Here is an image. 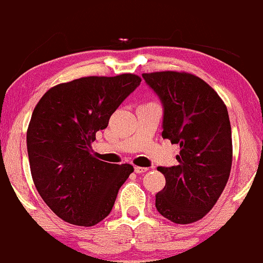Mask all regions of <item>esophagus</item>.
Wrapping results in <instances>:
<instances>
[{
    "instance_id": "esophagus-1",
    "label": "esophagus",
    "mask_w": 263,
    "mask_h": 263,
    "mask_svg": "<svg viewBox=\"0 0 263 263\" xmlns=\"http://www.w3.org/2000/svg\"><path fill=\"white\" fill-rule=\"evenodd\" d=\"M134 172H135V173H138V174L145 173V172H148V168H144V166H135Z\"/></svg>"
}]
</instances>
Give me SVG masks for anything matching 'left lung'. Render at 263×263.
Returning <instances> with one entry per match:
<instances>
[{
	"instance_id": "8db88e82",
	"label": "left lung",
	"mask_w": 263,
	"mask_h": 263,
	"mask_svg": "<svg viewBox=\"0 0 263 263\" xmlns=\"http://www.w3.org/2000/svg\"><path fill=\"white\" fill-rule=\"evenodd\" d=\"M163 105L162 137L179 144L178 165L159 166L165 177L155 207L179 224L203 218L230 178L232 133L227 108L205 81L187 72L143 74Z\"/></svg>"
}]
</instances>
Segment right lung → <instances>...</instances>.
Here are the masks:
<instances>
[{"mask_svg": "<svg viewBox=\"0 0 263 263\" xmlns=\"http://www.w3.org/2000/svg\"><path fill=\"white\" fill-rule=\"evenodd\" d=\"M140 81L133 74L76 79L51 87L33 109L26 138L31 174L65 222L91 227L103 221L134 171L97 159L91 143Z\"/></svg>", "mask_w": 263, "mask_h": 263, "instance_id": "right-lung-1", "label": "right lung"}]
</instances>
